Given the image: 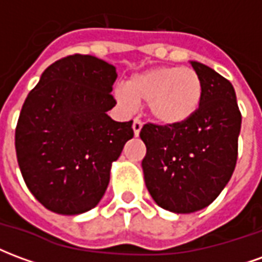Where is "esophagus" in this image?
Instances as JSON below:
<instances>
[{
	"label": "esophagus",
	"instance_id": "esophagus-1",
	"mask_svg": "<svg viewBox=\"0 0 262 262\" xmlns=\"http://www.w3.org/2000/svg\"><path fill=\"white\" fill-rule=\"evenodd\" d=\"M142 126L143 123L139 119L133 120V125H132V127H133V132H135V136H139V133H140V130H142Z\"/></svg>",
	"mask_w": 262,
	"mask_h": 262
}]
</instances>
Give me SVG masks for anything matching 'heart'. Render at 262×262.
<instances>
[{"instance_id": "1", "label": "heart", "mask_w": 262, "mask_h": 262, "mask_svg": "<svg viewBox=\"0 0 262 262\" xmlns=\"http://www.w3.org/2000/svg\"><path fill=\"white\" fill-rule=\"evenodd\" d=\"M122 108L133 103H147L148 115L157 123L180 126L196 115L203 99L201 75L189 67L161 66L132 77L125 90H116Z\"/></svg>"}]
</instances>
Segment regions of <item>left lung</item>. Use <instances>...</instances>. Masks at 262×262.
<instances>
[{
	"instance_id": "left-lung-1",
	"label": "left lung",
	"mask_w": 262,
	"mask_h": 262,
	"mask_svg": "<svg viewBox=\"0 0 262 262\" xmlns=\"http://www.w3.org/2000/svg\"><path fill=\"white\" fill-rule=\"evenodd\" d=\"M191 64L203 84L196 115L184 125L146 123L140 130L146 187L159 206L176 213L201 210L219 196L236 167L242 126L230 81L202 63Z\"/></svg>"
}]
</instances>
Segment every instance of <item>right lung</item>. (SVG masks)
<instances>
[{
  "instance_id": "right-lung-1",
  "label": "right lung",
  "mask_w": 262,
  "mask_h": 262,
  "mask_svg": "<svg viewBox=\"0 0 262 262\" xmlns=\"http://www.w3.org/2000/svg\"><path fill=\"white\" fill-rule=\"evenodd\" d=\"M116 69L90 54H71L43 71L15 129L20 172L32 195L60 214L95 208L111 165L133 137L132 120L108 116Z\"/></svg>"
}]
</instances>
